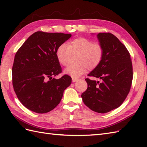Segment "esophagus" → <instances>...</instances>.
Wrapping results in <instances>:
<instances>
[{"instance_id": "esophagus-1", "label": "esophagus", "mask_w": 147, "mask_h": 147, "mask_svg": "<svg viewBox=\"0 0 147 147\" xmlns=\"http://www.w3.org/2000/svg\"><path fill=\"white\" fill-rule=\"evenodd\" d=\"M78 80V79L76 78H74V77L72 78V82H77Z\"/></svg>"}]
</instances>
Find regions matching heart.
Wrapping results in <instances>:
<instances>
[{"label":"heart","mask_w":147,"mask_h":147,"mask_svg":"<svg viewBox=\"0 0 147 147\" xmlns=\"http://www.w3.org/2000/svg\"><path fill=\"white\" fill-rule=\"evenodd\" d=\"M78 54L75 61L64 69V73L73 77H78L88 70L94 69L101 63L104 55V49L99 43L84 37H79L68 43L59 45L56 50V57L59 64L65 66L71 55Z\"/></svg>","instance_id":"heart-1"}]
</instances>
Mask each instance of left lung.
Returning <instances> with one entry per match:
<instances>
[{
    "label": "left lung",
    "instance_id": "1",
    "mask_svg": "<svg viewBox=\"0 0 147 147\" xmlns=\"http://www.w3.org/2000/svg\"><path fill=\"white\" fill-rule=\"evenodd\" d=\"M97 38L104 49V58L88 76L98 78L102 82L86 78L88 88L82 97L93 111L107 113L119 107L128 95L133 65L128 51L113 34L99 33Z\"/></svg>",
    "mask_w": 147,
    "mask_h": 147
}]
</instances>
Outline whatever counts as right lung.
Masks as SVG:
<instances>
[{"instance_id": "add662e5", "label": "right lung", "mask_w": 147, "mask_h": 147, "mask_svg": "<svg viewBox=\"0 0 147 147\" xmlns=\"http://www.w3.org/2000/svg\"><path fill=\"white\" fill-rule=\"evenodd\" d=\"M71 34L36 32L18 49L12 65V85L24 107L39 114L53 110L60 103L71 78L62 72L56 57L58 47Z\"/></svg>"}]
</instances>
